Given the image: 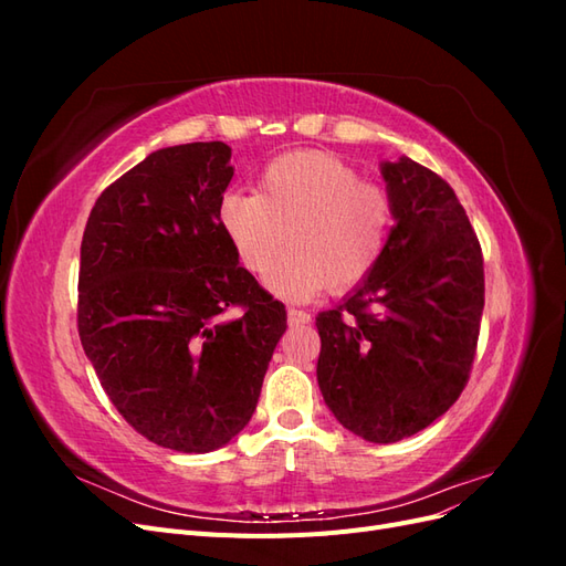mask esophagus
Here are the masks:
<instances>
[{"instance_id":"esophagus-1","label":"esophagus","mask_w":566,"mask_h":566,"mask_svg":"<svg viewBox=\"0 0 566 566\" xmlns=\"http://www.w3.org/2000/svg\"><path fill=\"white\" fill-rule=\"evenodd\" d=\"M310 321H312V316L306 314V312L293 310V306H290V310H287V325H304V323H310Z\"/></svg>"}]
</instances>
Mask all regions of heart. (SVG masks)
<instances>
[{
	"label": "heart",
	"instance_id": "1",
	"mask_svg": "<svg viewBox=\"0 0 566 566\" xmlns=\"http://www.w3.org/2000/svg\"><path fill=\"white\" fill-rule=\"evenodd\" d=\"M219 229L235 260L287 302L314 300L325 287L366 281L387 248L391 205L378 186L328 153H287L260 177L256 191L231 188L217 205Z\"/></svg>",
	"mask_w": 566,
	"mask_h": 566
}]
</instances>
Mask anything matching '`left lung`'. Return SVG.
Instances as JSON below:
<instances>
[{"label": "left lung", "instance_id": "1", "mask_svg": "<svg viewBox=\"0 0 566 566\" xmlns=\"http://www.w3.org/2000/svg\"><path fill=\"white\" fill-rule=\"evenodd\" d=\"M394 227L378 266L316 318V378L342 427L394 443L441 418L468 382L484 260L453 188L410 158L380 163Z\"/></svg>", "mask_w": 566, "mask_h": 566}]
</instances>
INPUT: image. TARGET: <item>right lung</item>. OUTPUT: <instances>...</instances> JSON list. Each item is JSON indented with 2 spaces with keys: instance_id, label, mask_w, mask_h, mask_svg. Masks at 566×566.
<instances>
[{
  "instance_id": "obj_1",
  "label": "right lung",
  "mask_w": 566,
  "mask_h": 566,
  "mask_svg": "<svg viewBox=\"0 0 566 566\" xmlns=\"http://www.w3.org/2000/svg\"><path fill=\"white\" fill-rule=\"evenodd\" d=\"M231 177L224 142L153 150L98 196L80 248L84 354L119 416L181 453L238 437L285 333L219 229Z\"/></svg>"
}]
</instances>
